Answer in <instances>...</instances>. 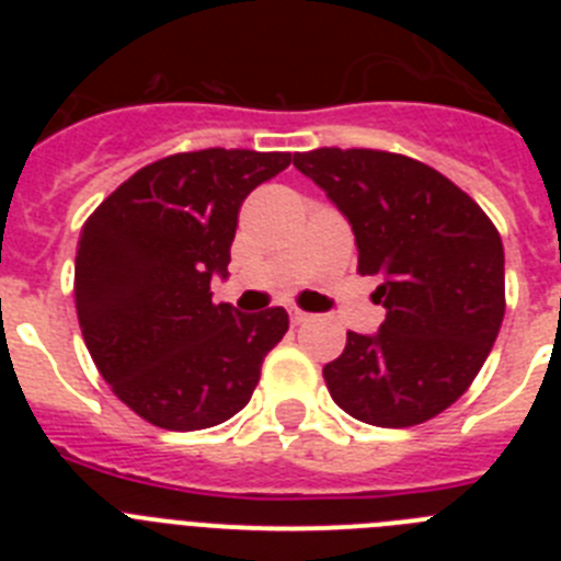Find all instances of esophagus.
Here are the masks:
<instances>
[{"label":"esophagus","mask_w":561,"mask_h":561,"mask_svg":"<svg viewBox=\"0 0 561 561\" xmlns=\"http://www.w3.org/2000/svg\"><path fill=\"white\" fill-rule=\"evenodd\" d=\"M289 320H291V325H300V323H306V320H309V314H306L304 309H297V306H291V309H289Z\"/></svg>","instance_id":"esophagus-1"}]
</instances>
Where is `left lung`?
<instances>
[{"instance_id":"obj_1","label":"left lung","mask_w":561,"mask_h":561,"mask_svg":"<svg viewBox=\"0 0 561 561\" xmlns=\"http://www.w3.org/2000/svg\"><path fill=\"white\" fill-rule=\"evenodd\" d=\"M295 168L348 219L385 323L348 331L323 368L331 399L374 427H415L469 390L505 314L497 227L469 193L404 153L317 148Z\"/></svg>"}]
</instances>
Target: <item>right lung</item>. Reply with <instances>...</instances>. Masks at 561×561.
Segmentation results:
<instances>
[{
	"label": "right lung",
	"mask_w": 561,
	"mask_h": 561,
	"mask_svg": "<svg viewBox=\"0 0 561 561\" xmlns=\"http://www.w3.org/2000/svg\"><path fill=\"white\" fill-rule=\"evenodd\" d=\"M286 151L205 148L128 176L83 225L76 309L114 396L148 424L216 427L247 408L264 356L284 340L280 306L241 314L213 304L227 277L238 210L289 168Z\"/></svg>",
	"instance_id": "obj_1"
}]
</instances>
